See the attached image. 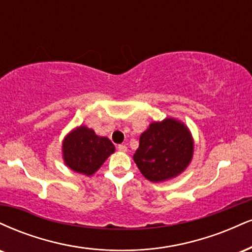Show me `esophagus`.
<instances>
[{
	"label": "esophagus",
	"mask_w": 252,
	"mask_h": 252,
	"mask_svg": "<svg viewBox=\"0 0 252 252\" xmlns=\"http://www.w3.org/2000/svg\"><path fill=\"white\" fill-rule=\"evenodd\" d=\"M117 150L118 151H122V153H126L128 148H126L124 144H120V145H117Z\"/></svg>",
	"instance_id": "34e87169"
}]
</instances>
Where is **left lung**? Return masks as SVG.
Instances as JSON below:
<instances>
[{
  "label": "left lung",
  "instance_id": "obj_1",
  "mask_svg": "<svg viewBox=\"0 0 252 252\" xmlns=\"http://www.w3.org/2000/svg\"><path fill=\"white\" fill-rule=\"evenodd\" d=\"M193 142L189 130L174 118L154 122L139 137L134 160L142 175L151 182L180 175L192 158Z\"/></svg>",
  "mask_w": 252,
  "mask_h": 252
}]
</instances>
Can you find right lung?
Instances as JSON below:
<instances>
[{
    "instance_id": "obj_1",
    "label": "right lung",
    "mask_w": 252,
    "mask_h": 252,
    "mask_svg": "<svg viewBox=\"0 0 252 252\" xmlns=\"http://www.w3.org/2000/svg\"><path fill=\"white\" fill-rule=\"evenodd\" d=\"M115 151L107 137H99L87 126H80L63 142V158L71 170L90 176L99 169Z\"/></svg>"
}]
</instances>
